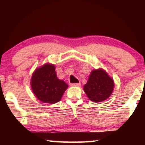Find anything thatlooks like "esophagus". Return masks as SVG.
<instances>
[{
	"label": "esophagus",
	"mask_w": 145,
	"mask_h": 145,
	"mask_svg": "<svg viewBox=\"0 0 145 145\" xmlns=\"http://www.w3.org/2000/svg\"><path fill=\"white\" fill-rule=\"evenodd\" d=\"M71 86H80V83H73V84H71Z\"/></svg>",
	"instance_id": "34e87169"
}]
</instances>
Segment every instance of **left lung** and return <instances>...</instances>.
I'll return each instance as SVG.
<instances>
[{
    "instance_id": "left-lung-1",
    "label": "left lung",
    "mask_w": 145,
    "mask_h": 145,
    "mask_svg": "<svg viewBox=\"0 0 145 145\" xmlns=\"http://www.w3.org/2000/svg\"><path fill=\"white\" fill-rule=\"evenodd\" d=\"M114 81L103 69H95L90 74L84 91L90 100L100 102L110 97L114 88Z\"/></svg>"
}]
</instances>
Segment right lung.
<instances>
[{
    "instance_id": "obj_1",
    "label": "right lung",
    "mask_w": 145,
    "mask_h": 145,
    "mask_svg": "<svg viewBox=\"0 0 145 145\" xmlns=\"http://www.w3.org/2000/svg\"><path fill=\"white\" fill-rule=\"evenodd\" d=\"M68 85L56 77L54 65L46 64L36 69L31 78V89L44 103L55 104L61 100Z\"/></svg>"
}]
</instances>
